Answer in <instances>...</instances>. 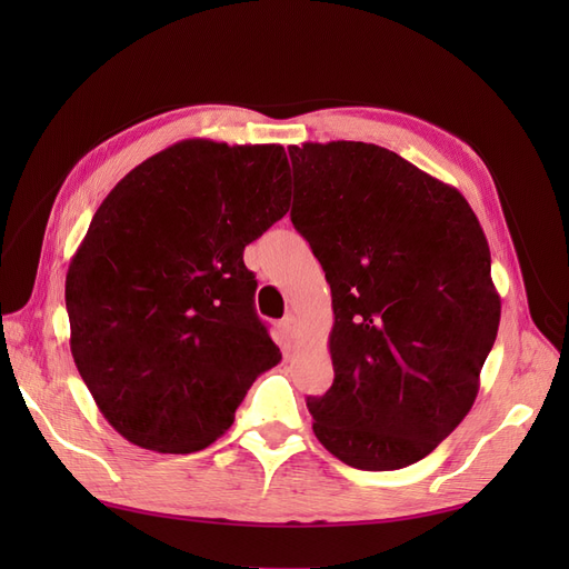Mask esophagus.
I'll return each mask as SVG.
<instances>
[{"instance_id": "34e87169", "label": "esophagus", "mask_w": 569, "mask_h": 569, "mask_svg": "<svg viewBox=\"0 0 569 569\" xmlns=\"http://www.w3.org/2000/svg\"><path fill=\"white\" fill-rule=\"evenodd\" d=\"M282 330H284L291 339H295V337L299 335V320L289 313V316L282 320Z\"/></svg>"}]
</instances>
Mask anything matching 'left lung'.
I'll list each match as a JSON object with an SVG mask.
<instances>
[{
    "label": "left lung",
    "instance_id": "obj_1",
    "mask_svg": "<svg viewBox=\"0 0 569 569\" xmlns=\"http://www.w3.org/2000/svg\"><path fill=\"white\" fill-rule=\"evenodd\" d=\"M289 157L291 222L335 311V382L306 401L313 432L351 468L401 470L477 399L501 322L489 242L456 187L385 147L303 142Z\"/></svg>",
    "mask_w": 569,
    "mask_h": 569
}]
</instances>
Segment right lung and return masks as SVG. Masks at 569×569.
Wrapping results in <instances>:
<instances>
[{"label":"right lung","mask_w":569,"mask_h":569,"mask_svg":"<svg viewBox=\"0 0 569 569\" xmlns=\"http://www.w3.org/2000/svg\"><path fill=\"white\" fill-rule=\"evenodd\" d=\"M282 144L182 140L97 209L66 274L71 353L130 443L194 453L282 360L253 311L244 247L289 211Z\"/></svg>","instance_id":"add662e5"}]
</instances>
